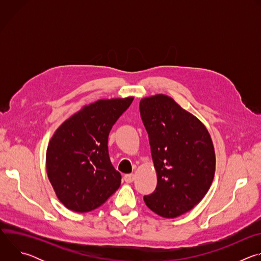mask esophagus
Segmentation results:
<instances>
[{"mask_svg": "<svg viewBox=\"0 0 261 261\" xmlns=\"http://www.w3.org/2000/svg\"><path fill=\"white\" fill-rule=\"evenodd\" d=\"M124 179L126 182H132L134 180V174L133 173H128L124 175Z\"/></svg>", "mask_w": 261, "mask_h": 261, "instance_id": "obj_1", "label": "esophagus"}]
</instances>
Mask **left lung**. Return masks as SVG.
I'll return each mask as SVG.
<instances>
[{
  "instance_id": "obj_1",
  "label": "left lung",
  "mask_w": 261,
  "mask_h": 261,
  "mask_svg": "<svg viewBox=\"0 0 261 261\" xmlns=\"http://www.w3.org/2000/svg\"><path fill=\"white\" fill-rule=\"evenodd\" d=\"M139 110L158 180L143 200L157 215L176 218L192 210L213 182L216 157L211 135L196 117L166 95L141 99Z\"/></svg>"
}]
</instances>
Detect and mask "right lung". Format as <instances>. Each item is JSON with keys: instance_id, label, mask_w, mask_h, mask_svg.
<instances>
[{"instance_id": "right-lung-1", "label": "right lung", "mask_w": 261, "mask_h": 261, "mask_svg": "<svg viewBox=\"0 0 261 261\" xmlns=\"http://www.w3.org/2000/svg\"><path fill=\"white\" fill-rule=\"evenodd\" d=\"M133 99H102L86 105L55 132L46 151V171L67 208L91 212L119 189L122 176L110 162L108 135Z\"/></svg>"}]
</instances>
